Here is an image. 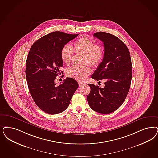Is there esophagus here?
Returning a JSON list of instances; mask_svg holds the SVG:
<instances>
[{
  "mask_svg": "<svg viewBox=\"0 0 158 158\" xmlns=\"http://www.w3.org/2000/svg\"><path fill=\"white\" fill-rule=\"evenodd\" d=\"M78 83H79V86H81L82 85H83V83H82V82H78Z\"/></svg>",
  "mask_w": 158,
  "mask_h": 158,
  "instance_id": "obj_1",
  "label": "esophagus"
}]
</instances>
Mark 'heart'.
<instances>
[{
    "mask_svg": "<svg viewBox=\"0 0 158 158\" xmlns=\"http://www.w3.org/2000/svg\"><path fill=\"white\" fill-rule=\"evenodd\" d=\"M73 49L76 54H82L81 63L82 65H73L68 68L66 74L68 77L73 78L79 81L85 79L90 72L91 69L87 64L95 67L98 66L103 58V47L87 36H82L74 43ZM74 51L69 45H64L60 51V58L62 62L66 64H71Z\"/></svg>",
    "mask_w": 158,
    "mask_h": 158,
    "instance_id": "heart-1",
    "label": "heart"
}]
</instances>
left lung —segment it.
Returning <instances> with one entry per match:
<instances>
[{
  "label": "left lung",
  "mask_w": 158,
  "mask_h": 158,
  "mask_svg": "<svg viewBox=\"0 0 158 158\" xmlns=\"http://www.w3.org/2000/svg\"><path fill=\"white\" fill-rule=\"evenodd\" d=\"M104 44L103 60L93 73L92 78L104 81V87L88 84L90 92L87 100L90 108L101 114H109L118 109L128 93L132 79L130 51L120 38L110 33L93 34Z\"/></svg>",
  "instance_id": "obj_1"
}]
</instances>
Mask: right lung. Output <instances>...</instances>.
I'll return each instance as SVG.
<instances>
[{"label": "right lung", "mask_w": 158, "mask_h": 158, "mask_svg": "<svg viewBox=\"0 0 158 158\" xmlns=\"http://www.w3.org/2000/svg\"><path fill=\"white\" fill-rule=\"evenodd\" d=\"M77 35L60 31L49 33L33 44L28 54L26 77L30 93L38 107L49 114L65 111L79 86L71 77L58 86L54 82L63 66L61 49Z\"/></svg>", "instance_id": "add662e5"}]
</instances>
